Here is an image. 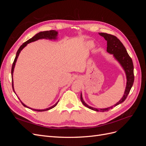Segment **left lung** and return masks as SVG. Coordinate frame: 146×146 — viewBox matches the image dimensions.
Returning a JSON list of instances; mask_svg holds the SVG:
<instances>
[{"instance_id": "obj_1", "label": "left lung", "mask_w": 146, "mask_h": 146, "mask_svg": "<svg viewBox=\"0 0 146 146\" xmlns=\"http://www.w3.org/2000/svg\"><path fill=\"white\" fill-rule=\"evenodd\" d=\"M99 35L101 36L104 37L105 40L107 41V52H108L110 54H112L114 57V58H115L119 63V64H121L123 69L124 70L127 78V84L124 94H123L121 99L119 100L118 102H117L115 105H114L113 106H111V107H108L106 108H96L90 107V106L86 104L85 102V101L83 100L82 98V94L81 93L80 99L82 104L85 105V107L96 111L104 112L108 111L109 110L112 109L113 107H115L116 106L123 102V101L126 99L134 82V68L133 61H132V60L130 58L129 55L128 54L126 48H125L124 46L123 45V44L121 42V41L119 40L116 36L106 33H99Z\"/></svg>"}]
</instances>
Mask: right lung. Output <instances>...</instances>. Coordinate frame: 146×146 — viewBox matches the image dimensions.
Listing matches in <instances>:
<instances>
[{"mask_svg":"<svg viewBox=\"0 0 146 146\" xmlns=\"http://www.w3.org/2000/svg\"><path fill=\"white\" fill-rule=\"evenodd\" d=\"M57 36H58V32H56V31L55 30H49V31H44V32H39L37 34H36L35 35V36L33 37H32V38L29 39V40H27L26 42H25L23 44V45H21L20 46V47L19 48L18 50L17 51V53H16V57L15 58V60H14V62H13V65H12V68H11V77H12V88H13V91L15 92V93L16 94V92L15 91V89H14V86H13V71H14V69H15V64H16V61H17V58H18V56L20 54L21 51L23 49V48L27 45V44H29L30 42H34V41H36L37 40H38V39H57ZM20 100V99H19ZM59 100L53 106H52V107H49V108H46V109H44V110H36V109H33L32 108H30L29 107H27V105H25L24 103H23L21 102L22 104H23L25 107L26 108H30L31 110H34V111H47V110H49L53 108H54L55 106L57 105V104L58 103Z\"/></svg>","mask_w":146,"mask_h":146,"instance_id":"obj_1","label":"right lung"}]
</instances>
